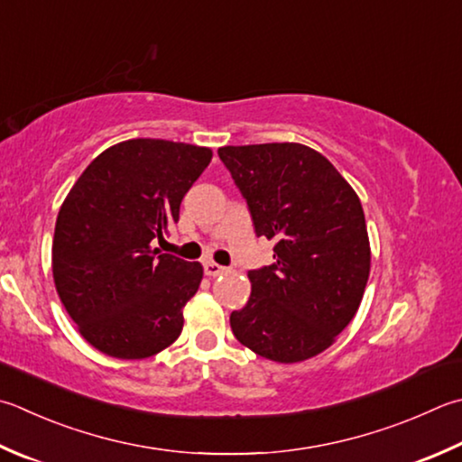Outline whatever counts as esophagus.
Instances as JSON below:
<instances>
[{"label": "esophagus", "mask_w": 462, "mask_h": 462, "mask_svg": "<svg viewBox=\"0 0 462 462\" xmlns=\"http://www.w3.org/2000/svg\"><path fill=\"white\" fill-rule=\"evenodd\" d=\"M205 273H207L208 277H217V275L227 273V267L217 265V263H213V261H207V263H205Z\"/></svg>", "instance_id": "34e87169"}]
</instances>
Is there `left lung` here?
I'll list each match as a JSON object with an SVG mask.
<instances>
[{
    "instance_id": "obj_1",
    "label": "left lung",
    "mask_w": 462,
    "mask_h": 462,
    "mask_svg": "<svg viewBox=\"0 0 462 462\" xmlns=\"http://www.w3.org/2000/svg\"><path fill=\"white\" fill-rule=\"evenodd\" d=\"M219 159L273 263L249 269L235 337L267 360H308L332 346L360 308L370 275L362 203L326 156L298 143L223 146Z\"/></svg>"
}]
</instances>
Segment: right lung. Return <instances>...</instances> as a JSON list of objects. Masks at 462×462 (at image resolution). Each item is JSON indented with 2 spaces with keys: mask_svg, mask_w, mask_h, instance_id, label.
Listing matches in <instances>:
<instances>
[{
  "mask_svg": "<svg viewBox=\"0 0 462 462\" xmlns=\"http://www.w3.org/2000/svg\"><path fill=\"white\" fill-rule=\"evenodd\" d=\"M211 149L133 138L88 164L60 208L51 272L60 300L96 350L120 360L159 354L180 336L201 263L161 254L182 197Z\"/></svg>",
  "mask_w": 462,
  "mask_h": 462,
  "instance_id": "right-lung-1",
  "label": "right lung"
}]
</instances>
